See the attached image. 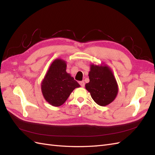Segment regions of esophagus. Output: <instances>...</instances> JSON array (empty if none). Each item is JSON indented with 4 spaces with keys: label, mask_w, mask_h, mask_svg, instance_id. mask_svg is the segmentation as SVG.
I'll return each instance as SVG.
<instances>
[{
    "label": "esophagus",
    "mask_w": 155,
    "mask_h": 155,
    "mask_svg": "<svg viewBox=\"0 0 155 155\" xmlns=\"http://www.w3.org/2000/svg\"><path fill=\"white\" fill-rule=\"evenodd\" d=\"M79 84H80V85H81L82 87H85V82H84L83 81L79 82Z\"/></svg>",
    "instance_id": "34e87169"
}]
</instances>
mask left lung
Instances as JSON below:
<instances>
[{
	"mask_svg": "<svg viewBox=\"0 0 155 155\" xmlns=\"http://www.w3.org/2000/svg\"><path fill=\"white\" fill-rule=\"evenodd\" d=\"M88 76L90 81L85 88L97 105L104 107L114 100L118 92V85L113 72L105 64H91Z\"/></svg>",
	"mask_w": 155,
	"mask_h": 155,
	"instance_id": "left-lung-1",
	"label": "left lung"
}]
</instances>
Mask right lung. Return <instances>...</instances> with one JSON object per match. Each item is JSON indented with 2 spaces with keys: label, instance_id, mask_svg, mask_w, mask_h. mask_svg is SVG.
Wrapping results in <instances>:
<instances>
[{
  "label": "right lung",
  "instance_id": "obj_1",
  "mask_svg": "<svg viewBox=\"0 0 155 155\" xmlns=\"http://www.w3.org/2000/svg\"><path fill=\"white\" fill-rule=\"evenodd\" d=\"M66 70V61L56 59L51 63L42 81L41 87L43 97L54 107L62 105L74 89L80 87Z\"/></svg>",
  "mask_w": 155,
  "mask_h": 155
}]
</instances>
